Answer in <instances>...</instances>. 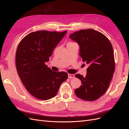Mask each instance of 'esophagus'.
Listing matches in <instances>:
<instances>
[{
  "instance_id": "obj_1",
  "label": "esophagus",
  "mask_w": 129,
  "mask_h": 129,
  "mask_svg": "<svg viewBox=\"0 0 129 129\" xmlns=\"http://www.w3.org/2000/svg\"><path fill=\"white\" fill-rule=\"evenodd\" d=\"M69 79H73V78L75 77V75H74V74H68V76Z\"/></svg>"
}]
</instances>
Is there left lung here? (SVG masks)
<instances>
[{"instance_id":"obj_1","label":"left lung","mask_w":129,"mask_h":129,"mask_svg":"<svg viewBox=\"0 0 129 129\" xmlns=\"http://www.w3.org/2000/svg\"><path fill=\"white\" fill-rule=\"evenodd\" d=\"M69 38L80 46V56L89 64L86 76L79 74L82 85L75 90L79 98L88 101L99 99L106 92L115 69L114 50L110 41L104 34L92 29H81Z\"/></svg>"}]
</instances>
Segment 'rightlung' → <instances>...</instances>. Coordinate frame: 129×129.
Here are the masks:
<instances>
[{
  "instance_id": "1",
  "label": "right lung",
  "mask_w": 129,
  "mask_h": 129,
  "mask_svg": "<svg viewBox=\"0 0 129 129\" xmlns=\"http://www.w3.org/2000/svg\"><path fill=\"white\" fill-rule=\"evenodd\" d=\"M67 31L47 30L30 33L19 43L15 63L19 77L31 95L41 100L55 97L68 74L52 71L45 64Z\"/></svg>"
}]
</instances>
